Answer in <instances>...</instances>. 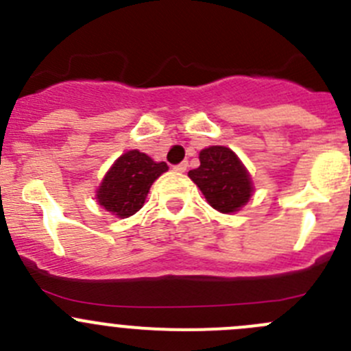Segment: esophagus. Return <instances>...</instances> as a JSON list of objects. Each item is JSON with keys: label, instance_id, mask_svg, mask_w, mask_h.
<instances>
[{"label": "esophagus", "instance_id": "1", "mask_svg": "<svg viewBox=\"0 0 351 351\" xmlns=\"http://www.w3.org/2000/svg\"><path fill=\"white\" fill-rule=\"evenodd\" d=\"M186 168H189V162L183 161V162H180V165H176L175 168H173V169H175L176 173H185V171H186Z\"/></svg>", "mask_w": 351, "mask_h": 351}]
</instances>
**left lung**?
Masks as SVG:
<instances>
[{
	"mask_svg": "<svg viewBox=\"0 0 351 351\" xmlns=\"http://www.w3.org/2000/svg\"><path fill=\"white\" fill-rule=\"evenodd\" d=\"M199 159L200 166L189 176L210 207L223 214L240 210L254 193L250 173L240 158L230 147L210 145L200 151Z\"/></svg>",
	"mask_w": 351,
	"mask_h": 351,
	"instance_id": "obj_1",
	"label": "left lung"
}]
</instances>
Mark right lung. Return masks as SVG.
Masks as SVG:
<instances>
[{
    "mask_svg": "<svg viewBox=\"0 0 351 351\" xmlns=\"http://www.w3.org/2000/svg\"><path fill=\"white\" fill-rule=\"evenodd\" d=\"M166 171L165 161L156 162L137 149L127 151L104 175L96 190L97 204L121 219L134 216L144 206L152 183Z\"/></svg>",
    "mask_w": 351,
    "mask_h": 351,
    "instance_id": "1",
    "label": "right lung"
}]
</instances>
